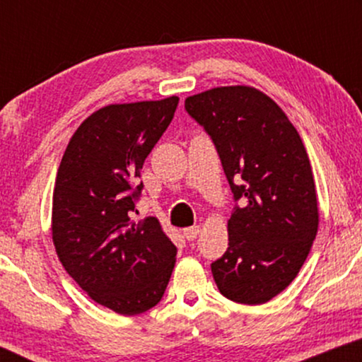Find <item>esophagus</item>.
Listing matches in <instances>:
<instances>
[{"label": "esophagus", "instance_id": "obj_1", "mask_svg": "<svg viewBox=\"0 0 362 362\" xmlns=\"http://www.w3.org/2000/svg\"><path fill=\"white\" fill-rule=\"evenodd\" d=\"M199 226H192V227H186L185 230H182V234H185V237L187 240H194L197 235H199Z\"/></svg>", "mask_w": 362, "mask_h": 362}]
</instances>
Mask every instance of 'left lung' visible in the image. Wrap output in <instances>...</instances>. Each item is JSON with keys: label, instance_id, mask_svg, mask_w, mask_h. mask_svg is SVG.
I'll return each mask as SVG.
<instances>
[{"label": "left lung", "instance_id": "left-lung-1", "mask_svg": "<svg viewBox=\"0 0 362 362\" xmlns=\"http://www.w3.org/2000/svg\"><path fill=\"white\" fill-rule=\"evenodd\" d=\"M185 108L211 136L240 206L229 247L211 264L226 298L262 305L288 286L318 232V199L303 141L284 110L247 86L187 97Z\"/></svg>", "mask_w": 362, "mask_h": 362}]
</instances>
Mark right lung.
Instances as JSON below:
<instances>
[{
    "instance_id": "obj_1",
    "label": "right lung",
    "mask_w": 362,
    "mask_h": 362,
    "mask_svg": "<svg viewBox=\"0 0 362 362\" xmlns=\"http://www.w3.org/2000/svg\"><path fill=\"white\" fill-rule=\"evenodd\" d=\"M177 97L115 103L74 133L57 170L52 240L59 260L98 305L138 315L160 303L176 247L156 217L135 221L146 156L175 117Z\"/></svg>"
}]
</instances>
